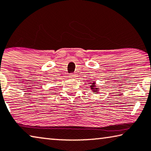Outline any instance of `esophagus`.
<instances>
[{
    "instance_id": "34e87169",
    "label": "esophagus",
    "mask_w": 151,
    "mask_h": 151,
    "mask_svg": "<svg viewBox=\"0 0 151 151\" xmlns=\"http://www.w3.org/2000/svg\"><path fill=\"white\" fill-rule=\"evenodd\" d=\"M69 76H70L71 78H76V77H77V76H77V74H75V73H71Z\"/></svg>"
}]
</instances>
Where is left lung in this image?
I'll list each match as a JSON object with an SVG mask.
<instances>
[{
    "mask_svg": "<svg viewBox=\"0 0 151 151\" xmlns=\"http://www.w3.org/2000/svg\"><path fill=\"white\" fill-rule=\"evenodd\" d=\"M91 90L93 91L94 93H98V89H99V88L96 86L95 82L91 83Z\"/></svg>",
    "mask_w": 151,
    "mask_h": 151,
    "instance_id": "obj_1",
    "label": "left lung"
}]
</instances>
